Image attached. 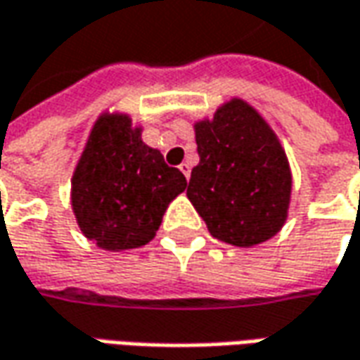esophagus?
Here are the masks:
<instances>
[{"label":"esophagus","instance_id":"34e87169","mask_svg":"<svg viewBox=\"0 0 360 360\" xmlns=\"http://www.w3.org/2000/svg\"><path fill=\"white\" fill-rule=\"evenodd\" d=\"M179 169H181V173H183V175H185L187 179L191 177V165H189V163H181Z\"/></svg>","mask_w":360,"mask_h":360}]
</instances>
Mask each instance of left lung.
Instances as JSON below:
<instances>
[{
	"label": "left lung",
	"mask_w": 360,
	"mask_h": 360,
	"mask_svg": "<svg viewBox=\"0 0 360 360\" xmlns=\"http://www.w3.org/2000/svg\"><path fill=\"white\" fill-rule=\"evenodd\" d=\"M199 165L187 197L209 233L235 247L271 239L283 227L291 171L275 133L241 99L195 125Z\"/></svg>",
	"instance_id": "left-lung-1"
}]
</instances>
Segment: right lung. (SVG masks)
<instances>
[{
  "mask_svg": "<svg viewBox=\"0 0 360 360\" xmlns=\"http://www.w3.org/2000/svg\"><path fill=\"white\" fill-rule=\"evenodd\" d=\"M71 185L85 237L107 251H127L155 237L167 205L187 181L141 141L129 117L111 115L95 123Z\"/></svg>",
  "mask_w": 360,
  "mask_h": 360,
  "instance_id": "right-lung-1",
  "label": "right lung"
}]
</instances>
